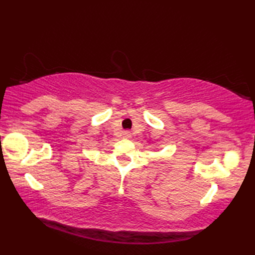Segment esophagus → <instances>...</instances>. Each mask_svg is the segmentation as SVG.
I'll return each instance as SVG.
<instances>
[{
	"label": "esophagus",
	"mask_w": 255,
	"mask_h": 255,
	"mask_svg": "<svg viewBox=\"0 0 255 255\" xmlns=\"http://www.w3.org/2000/svg\"><path fill=\"white\" fill-rule=\"evenodd\" d=\"M123 137H126V138H131V133H129L128 131L123 132Z\"/></svg>",
	"instance_id": "obj_1"
}]
</instances>
